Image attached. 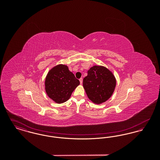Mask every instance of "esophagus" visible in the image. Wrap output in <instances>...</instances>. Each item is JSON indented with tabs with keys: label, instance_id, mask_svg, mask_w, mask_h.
I'll use <instances>...</instances> for the list:
<instances>
[{
	"label": "esophagus",
	"instance_id": "esophagus-1",
	"mask_svg": "<svg viewBox=\"0 0 160 160\" xmlns=\"http://www.w3.org/2000/svg\"><path fill=\"white\" fill-rule=\"evenodd\" d=\"M79 80H80V84H82V83H83V78H80L79 79Z\"/></svg>",
	"mask_w": 160,
	"mask_h": 160
}]
</instances>
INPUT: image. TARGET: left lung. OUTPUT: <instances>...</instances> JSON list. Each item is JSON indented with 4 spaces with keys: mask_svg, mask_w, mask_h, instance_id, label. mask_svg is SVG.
Returning a JSON list of instances; mask_svg holds the SVG:
<instances>
[{
    "mask_svg": "<svg viewBox=\"0 0 160 160\" xmlns=\"http://www.w3.org/2000/svg\"><path fill=\"white\" fill-rule=\"evenodd\" d=\"M116 78L108 69L102 66H93L83 78V85L90 100L101 104L112 95L116 86Z\"/></svg>",
    "mask_w": 160,
    "mask_h": 160,
    "instance_id": "obj_1",
    "label": "left lung"
}]
</instances>
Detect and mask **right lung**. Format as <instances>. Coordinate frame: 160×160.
Returning a JSON list of instances; mask_svg holds the SVG:
<instances>
[{"mask_svg": "<svg viewBox=\"0 0 160 160\" xmlns=\"http://www.w3.org/2000/svg\"><path fill=\"white\" fill-rule=\"evenodd\" d=\"M79 84V80L67 66L58 65L52 69L46 77V93L54 102L61 104L70 98Z\"/></svg>", "mask_w": 160, "mask_h": 160, "instance_id": "1", "label": "right lung"}]
</instances>
